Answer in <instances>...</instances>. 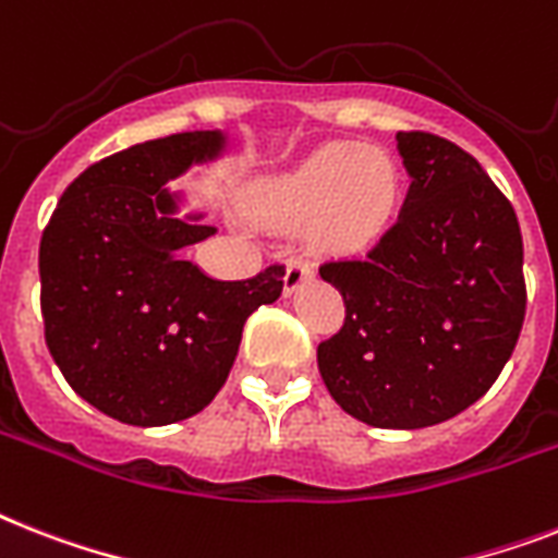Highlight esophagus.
Returning <instances> with one entry per match:
<instances>
[{
  "mask_svg": "<svg viewBox=\"0 0 558 558\" xmlns=\"http://www.w3.org/2000/svg\"><path fill=\"white\" fill-rule=\"evenodd\" d=\"M306 278H312L310 260H303V257H289L287 275H283V287H287V292H294Z\"/></svg>",
  "mask_w": 558,
  "mask_h": 558,
  "instance_id": "34e87169",
  "label": "esophagus"
}]
</instances>
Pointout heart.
I'll return each mask as SVG.
<instances>
[{
  "label": "heart",
  "instance_id": "heart-1",
  "mask_svg": "<svg viewBox=\"0 0 558 558\" xmlns=\"http://www.w3.org/2000/svg\"><path fill=\"white\" fill-rule=\"evenodd\" d=\"M401 171L378 146L332 143L278 177L257 183L248 211L271 229L310 220V240L332 255H361L392 226Z\"/></svg>",
  "mask_w": 558,
  "mask_h": 558
}]
</instances>
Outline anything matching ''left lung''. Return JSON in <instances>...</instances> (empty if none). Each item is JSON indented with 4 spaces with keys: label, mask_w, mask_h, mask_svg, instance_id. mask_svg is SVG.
<instances>
[{
    "label": "left lung",
    "mask_w": 558,
    "mask_h": 558,
    "mask_svg": "<svg viewBox=\"0 0 558 558\" xmlns=\"http://www.w3.org/2000/svg\"><path fill=\"white\" fill-rule=\"evenodd\" d=\"M412 183L396 226L366 257L320 278L347 315L318 343L329 396L384 429L433 427L475 404L522 335V229L473 154L429 131H398Z\"/></svg>",
    "instance_id": "obj_1"
}]
</instances>
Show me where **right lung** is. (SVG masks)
Instances as JSON below:
<instances>
[{"instance_id":"right-lung-1","label":"right lung","mask_w":558,"mask_h":558,"mask_svg":"<svg viewBox=\"0 0 558 558\" xmlns=\"http://www.w3.org/2000/svg\"><path fill=\"white\" fill-rule=\"evenodd\" d=\"M220 143L185 131L111 154L68 185L45 226V343L76 396L122 424L201 412L229 378L248 315L283 292V264L215 280L185 260L215 229L171 215L162 185Z\"/></svg>"}]
</instances>
